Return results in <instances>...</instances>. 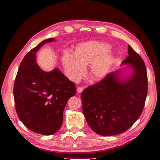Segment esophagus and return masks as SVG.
Wrapping results in <instances>:
<instances>
[{
    "label": "esophagus",
    "mask_w": 160,
    "mask_h": 160,
    "mask_svg": "<svg viewBox=\"0 0 160 160\" xmlns=\"http://www.w3.org/2000/svg\"><path fill=\"white\" fill-rule=\"evenodd\" d=\"M83 91V88H82V87H79V88H77V91L78 93H81Z\"/></svg>",
    "instance_id": "obj_1"
}]
</instances>
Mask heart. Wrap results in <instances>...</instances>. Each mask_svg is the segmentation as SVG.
Wrapping results in <instances>:
<instances>
[{
    "label": "heart",
    "mask_w": 160,
    "mask_h": 160,
    "mask_svg": "<svg viewBox=\"0 0 160 160\" xmlns=\"http://www.w3.org/2000/svg\"><path fill=\"white\" fill-rule=\"evenodd\" d=\"M108 43L89 41L79 43L72 54L65 53L62 62L67 76L73 82L83 77L88 66V75L93 81H100L107 76L114 62L113 53L109 51Z\"/></svg>",
    "instance_id": "obj_1"
}]
</instances>
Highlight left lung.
Here are the masks:
<instances>
[{
	"label": "left lung",
	"instance_id": "8db88e82",
	"mask_svg": "<svg viewBox=\"0 0 160 160\" xmlns=\"http://www.w3.org/2000/svg\"><path fill=\"white\" fill-rule=\"evenodd\" d=\"M128 57L103 79L81 93L83 113L89 126L103 136L127 131L141 115L148 93L146 67L142 57L128 45ZM128 68L131 73L124 76Z\"/></svg>",
	"mask_w": 160,
	"mask_h": 160
}]
</instances>
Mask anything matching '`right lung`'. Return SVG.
<instances>
[{"instance_id":"right-lung-1","label":"right lung","mask_w":160,"mask_h":160,"mask_svg":"<svg viewBox=\"0 0 160 160\" xmlns=\"http://www.w3.org/2000/svg\"><path fill=\"white\" fill-rule=\"evenodd\" d=\"M54 38L42 41L23 58L14 85V98L18 118L38 134L50 135L59 130L67 101L76 93L75 84L58 69L49 72L37 63L36 53Z\"/></svg>"}]
</instances>
